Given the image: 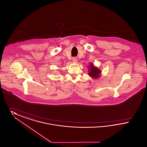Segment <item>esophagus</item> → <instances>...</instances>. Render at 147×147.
Returning <instances> with one entry per match:
<instances>
[{
  "mask_svg": "<svg viewBox=\"0 0 147 147\" xmlns=\"http://www.w3.org/2000/svg\"><path fill=\"white\" fill-rule=\"evenodd\" d=\"M72 61H73V62H77V58H76V57H74V58H73V59H72Z\"/></svg>",
  "mask_w": 147,
  "mask_h": 147,
  "instance_id": "34e87169",
  "label": "esophagus"
}]
</instances>
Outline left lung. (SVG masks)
Instances as JSON below:
<instances>
[{"instance_id":"obj_1","label":"left lung","mask_w":147,"mask_h":147,"mask_svg":"<svg viewBox=\"0 0 147 147\" xmlns=\"http://www.w3.org/2000/svg\"><path fill=\"white\" fill-rule=\"evenodd\" d=\"M90 66H89L90 68L88 73L89 76L94 79H96L100 77V74L101 73V71L100 70V69H98L96 67H95L94 64H90Z\"/></svg>"}]
</instances>
